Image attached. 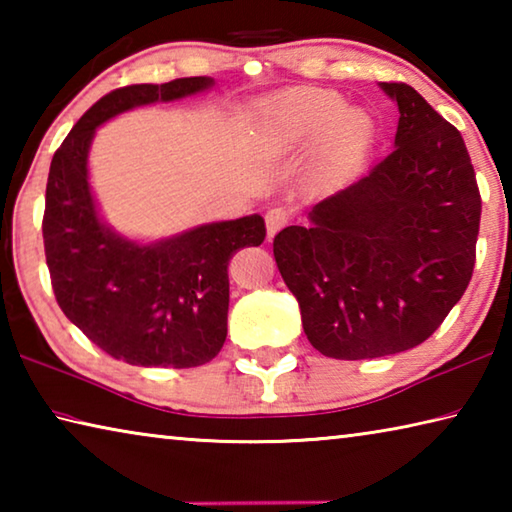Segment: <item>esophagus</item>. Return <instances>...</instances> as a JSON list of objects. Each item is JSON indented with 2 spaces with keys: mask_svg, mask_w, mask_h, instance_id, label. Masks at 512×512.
Segmentation results:
<instances>
[{
  "mask_svg": "<svg viewBox=\"0 0 512 512\" xmlns=\"http://www.w3.org/2000/svg\"><path fill=\"white\" fill-rule=\"evenodd\" d=\"M291 221V214L284 210V207H273V210L266 212V232L268 239H273L277 232H280L284 225Z\"/></svg>",
  "mask_w": 512,
  "mask_h": 512,
  "instance_id": "esophagus-1",
  "label": "esophagus"
}]
</instances>
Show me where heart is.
<instances>
[{"label":"heart","instance_id":"heart-1","mask_svg":"<svg viewBox=\"0 0 512 512\" xmlns=\"http://www.w3.org/2000/svg\"><path fill=\"white\" fill-rule=\"evenodd\" d=\"M377 126L366 110L348 106L325 88H293L266 103L259 142L266 151L296 153L316 144L314 176L323 183L357 171L375 144Z\"/></svg>","mask_w":512,"mask_h":512}]
</instances>
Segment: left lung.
I'll return each instance as SVG.
<instances>
[{
	"label": "left lung",
	"mask_w": 512,
	"mask_h": 512,
	"mask_svg": "<svg viewBox=\"0 0 512 512\" xmlns=\"http://www.w3.org/2000/svg\"><path fill=\"white\" fill-rule=\"evenodd\" d=\"M379 88L400 110L393 153L273 239L309 343L345 361L411 350L436 332L472 280L481 221L461 133L411 85Z\"/></svg>",
	"instance_id": "obj_1"
}]
</instances>
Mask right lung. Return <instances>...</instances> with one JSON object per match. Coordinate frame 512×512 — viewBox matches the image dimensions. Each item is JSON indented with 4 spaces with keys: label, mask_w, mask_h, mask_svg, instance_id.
<instances>
[{
    "label": "right lung",
    "mask_w": 512,
    "mask_h": 512,
    "mask_svg": "<svg viewBox=\"0 0 512 512\" xmlns=\"http://www.w3.org/2000/svg\"><path fill=\"white\" fill-rule=\"evenodd\" d=\"M210 76L112 90L76 121L47 178L45 255L63 314L103 352L131 366L194 368L212 361L228 334V264L259 246V214L216 221L142 244L103 221L90 187L88 153L108 119L151 103L207 92Z\"/></svg>",
    "instance_id": "obj_1"
}]
</instances>
